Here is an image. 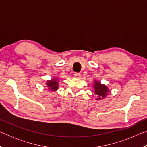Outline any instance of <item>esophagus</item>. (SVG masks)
<instances>
[{
  "instance_id": "obj_1",
  "label": "esophagus",
  "mask_w": 147,
  "mask_h": 147,
  "mask_svg": "<svg viewBox=\"0 0 147 147\" xmlns=\"http://www.w3.org/2000/svg\"><path fill=\"white\" fill-rule=\"evenodd\" d=\"M74 76L76 77V78H80L81 76H82V74L80 73H74Z\"/></svg>"
}]
</instances>
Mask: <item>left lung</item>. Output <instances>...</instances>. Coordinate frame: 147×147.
<instances>
[{"label": "left lung", "instance_id": "left-lung-1", "mask_svg": "<svg viewBox=\"0 0 147 147\" xmlns=\"http://www.w3.org/2000/svg\"><path fill=\"white\" fill-rule=\"evenodd\" d=\"M94 94L98 96L96 100H101L106 97L109 90L106 86L101 84L99 82L95 80L93 86Z\"/></svg>", "mask_w": 147, "mask_h": 147}]
</instances>
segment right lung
Listing matches in <instances>:
<instances>
[{"label":"right lung","mask_w":147,"mask_h":147,"mask_svg":"<svg viewBox=\"0 0 147 147\" xmlns=\"http://www.w3.org/2000/svg\"><path fill=\"white\" fill-rule=\"evenodd\" d=\"M46 84L49 90H52V91H55L58 89V79L56 78L51 79V80H48Z\"/></svg>","instance_id":"obj_1"}]
</instances>
